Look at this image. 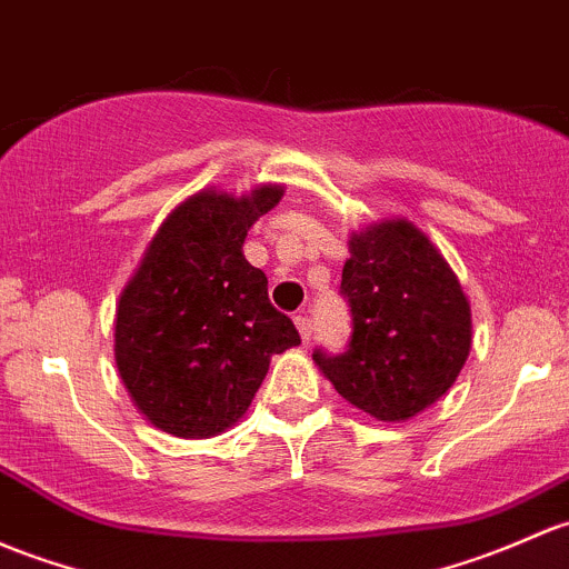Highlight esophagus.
Here are the masks:
<instances>
[{
    "label": "esophagus",
    "instance_id": "34e87169",
    "mask_svg": "<svg viewBox=\"0 0 569 569\" xmlns=\"http://www.w3.org/2000/svg\"><path fill=\"white\" fill-rule=\"evenodd\" d=\"M295 325H297V330H300L302 340H310V335H313V319H310V316L297 313L295 316Z\"/></svg>",
    "mask_w": 569,
    "mask_h": 569
}]
</instances>
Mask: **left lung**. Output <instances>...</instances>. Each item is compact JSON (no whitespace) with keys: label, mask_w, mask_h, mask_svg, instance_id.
<instances>
[{"label":"left lung","mask_w":569,"mask_h":569,"mask_svg":"<svg viewBox=\"0 0 569 569\" xmlns=\"http://www.w3.org/2000/svg\"><path fill=\"white\" fill-rule=\"evenodd\" d=\"M340 297L351 335L340 355L313 351L332 387L376 420H409L458 379L471 313L458 278L409 220H385L349 242Z\"/></svg>","instance_id":"left-lung-1"}]
</instances>
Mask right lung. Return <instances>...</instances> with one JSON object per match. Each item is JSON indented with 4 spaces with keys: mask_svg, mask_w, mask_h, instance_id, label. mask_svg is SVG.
Here are the masks:
<instances>
[{
    "mask_svg": "<svg viewBox=\"0 0 569 569\" xmlns=\"http://www.w3.org/2000/svg\"><path fill=\"white\" fill-rule=\"evenodd\" d=\"M283 188L204 190L169 214L117 310V368L154 428L207 439L248 411L269 357L300 343L267 274L242 256L253 220Z\"/></svg>",
    "mask_w": 569,
    "mask_h": 569,
    "instance_id": "add662e5",
    "label": "right lung"
}]
</instances>
